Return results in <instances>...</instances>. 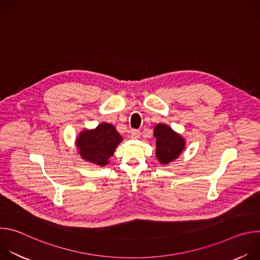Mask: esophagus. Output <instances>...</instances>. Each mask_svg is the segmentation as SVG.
<instances>
[{
    "mask_svg": "<svg viewBox=\"0 0 260 260\" xmlns=\"http://www.w3.org/2000/svg\"><path fill=\"white\" fill-rule=\"evenodd\" d=\"M140 136H141V133H140V131H138V129H132V132H131V137H132V139H139L140 138Z\"/></svg>",
    "mask_w": 260,
    "mask_h": 260,
    "instance_id": "obj_1",
    "label": "esophagus"
}]
</instances>
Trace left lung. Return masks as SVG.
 <instances>
[{
  "instance_id": "1",
  "label": "left lung",
  "mask_w": 260,
  "mask_h": 260,
  "mask_svg": "<svg viewBox=\"0 0 260 260\" xmlns=\"http://www.w3.org/2000/svg\"><path fill=\"white\" fill-rule=\"evenodd\" d=\"M154 137L156 138V157L164 165L176 159L184 149V139L166 124L155 126Z\"/></svg>"
}]
</instances>
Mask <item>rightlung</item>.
<instances>
[{"label":"right lung","mask_w":260,"mask_h":260,"mask_svg":"<svg viewBox=\"0 0 260 260\" xmlns=\"http://www.w3.org/2000/svg\"><path fill=\"white\" fill-rule=\"evenodd\" d=\"M121 141L112 124L102 123L93 131L82 132L77 139V147L85 160L105 166Z\"/></svg>","instance_id":"obj_1"}]
</instances>
